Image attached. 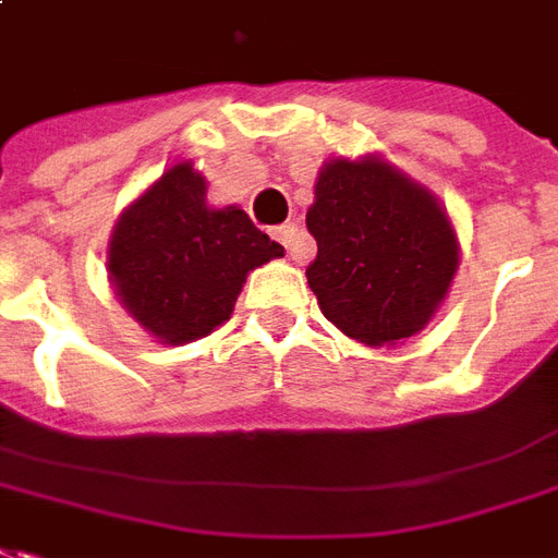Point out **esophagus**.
Listing matches in <instances>:
<instances>
[{"instance_id":"obj_1","label":"esophagus","mask_w":558,"mask_h":558,"mask_svg":"<svg viewBox=\"0 0 558 558\" xmlns=\"http://www.w3.org/2000/svg\"><path fill=\"white\" fill-rule=\"evenodd\" d=\"M296 234H300L296 223H282V226H276V229H274L276 241H279L284 250H288V255H294V258H296V241H300Z\"/></svg>"}]
</instances>
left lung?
Wrapping results in <instances>:
<instances>
[{"instance_id":"8db88e82","label":"left lung","mask_w":558,"mask_h":558,"mask_svg":"<svg viewBox=\"0 0 558 558\" xmlns=\"http://www.w3.org/2000/svg\"><path fill=\"white\" fill-rule=\"evenodd\" d=\"M305 226L317 241L305 276L320 312L367 347L421 332L459 267L441 203L379 155L326 161Z\"/></svg>"}]
</instances>
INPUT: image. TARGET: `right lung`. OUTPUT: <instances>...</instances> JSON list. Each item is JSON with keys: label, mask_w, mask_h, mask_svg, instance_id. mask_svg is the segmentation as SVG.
<instances>
[{"label": "right lung", "mask_w": 558, "mask_h": 558, "mask_svg": "<svg viewBox=\"0 0 558 558\" xmlns=\"http://www.w3.org/2000/svg\"><path fill=\"white\" fill-rule=\"evenodd\" d=\"M282 255L244 208H208L205 179L182 161L120 215L108 279L146 332L187 343L226 324L246 274Z\"/></svg>", "instance_id": "add662e5"}]
</instances>
